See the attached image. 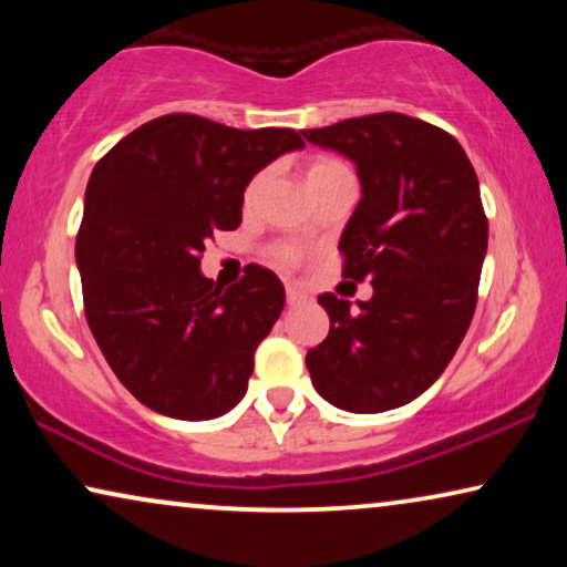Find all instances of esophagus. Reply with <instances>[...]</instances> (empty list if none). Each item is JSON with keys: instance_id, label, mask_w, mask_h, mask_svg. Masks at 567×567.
<instances>
[{"instance_id": "1", "label": "esophagus", "mask_w": 567, "mask_h": 567, "mask_svg": "<svg viewBox=\"0 0 567 567\" xmlns=\"http://www.w3.org/2000/svg\"><path fill=\"white\" fill-rule=\"evenodd\" d=\"M286 301H289L291 307L293 305H301V301H307V293L301 291L297 284H286Z\"/></svg>"}]
</instances>
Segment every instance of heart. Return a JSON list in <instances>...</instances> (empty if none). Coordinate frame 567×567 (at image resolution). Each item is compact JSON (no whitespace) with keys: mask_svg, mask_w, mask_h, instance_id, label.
Returning <instances> with one entry per match:
<instances>
[{"mask_svg":"<svg viewBox=\"0 0 567 567\" xmlns=\"http://www.w3.org/2000/svg\"><path fill=\"white\" fill-rule=\"evenodd\" d=\"M340 167H346L343 162H338V159H332V157H315V159H309V165H307V169H305V181L309 183V181H315V177L330 175V173H336V169H340ZM255 188H258V181H255V183L250 185V190H247V196H252ZM278 255H281L284 260H291V258H293L291 250H281Z\"/></svg>","mask_w":567,"mask_h":567,"instance_id":"obj_1","label":"heart"}]
</instances>
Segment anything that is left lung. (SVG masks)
Here are the masks:
<instances>
[{
	"instance_id": "8db88e82",
	"label": "left lung",
	"mask_w": 567,
	"mask_h": 567,
	"mask_svg": "<svg viewBox=\"0 0 567 567\" xmlns=\"http://www.w3.org/2000/svg\"><path fill=\"white\" fill-rule=\"evenodd\" d=\"M355 165L361 200L340 235L343 276L374 297L320 293L330 332L307 353L315 390L348 413H384L423 394L475 315L487 219L460 142L402 113L301 131Z\"/></svg>"
}]
</instances>
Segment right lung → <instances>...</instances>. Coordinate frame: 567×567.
Listing matches in <instances>:
<instances>
[{
	"label": "right lung",
	"instance_id": "add662e5",
	"mask_svg": "<svg viewBox=\"0 0 567 567\" xmlns=\"http://www.w3.org/2000/svg\"><path fill=\"white\" fill-rule=\"evenodd\" d=\"M305 142L173 113L121 138L92 169L76 235L87 324L118 382L154 413L212 421L247 392L255 348L281 317L274 270L221 291L200 274L216 229L243 221L245 188Z\"/></svg>",
	"mask_w": 567,
	"mask_h": 567
}]
</instances>
